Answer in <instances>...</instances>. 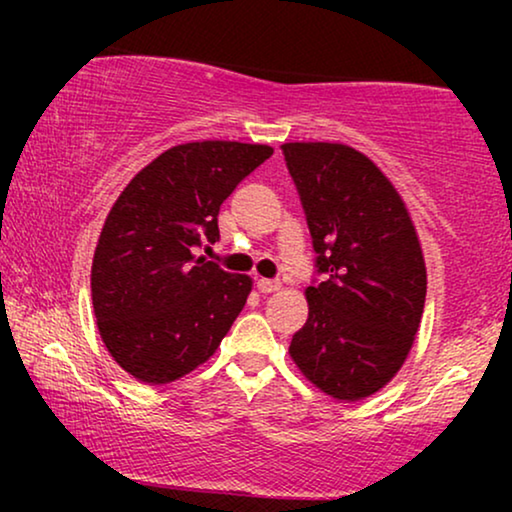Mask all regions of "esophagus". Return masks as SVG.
Here are the masks:
<instances>
[{
	"label": "esophagus",
	"instance_id": "obj_1",
	"mask_svg": "<svg viewBox=\"0 0 512 512\" xmlns=\"http://www.w3.org/2000/svg\"><path fill=\"white\" fill-rule=\"evenodd\" d=\"M256 286H258V291H261V293H275V291L282 289V284H279L277 279H265V277L258 279Z\"/></svg>",
	"mask_w": 512,
	"mask_h": 512
}]
</instances>
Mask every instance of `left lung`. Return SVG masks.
I'll list each match as a JSON object with an SVG mask.
<instances>
[{
	"instance_id": "obj_1",
	"label": "left lung",
	"mask_w": 512,
	"mask_h": 512,
	"mask_svg": "<svg viewBox=\"0 0 512 512\" xmlns=\"http://www.w3.org/2000/svg\"><path fill=\"white\" fill-rule=\"evenodd\" d=\"M303 202L319 272L289 354L307 382L338 401L373 396L408 359L426 300V263L401 193L340 142L282 144Z\"/></svg>"
}]
</instances>
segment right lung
I'll list each match as a JSON object with an SVG mask.
<instances>
[{"label": "right lung", "mask_w": 512, "mask_h": 512, "mask_svg": "<svg viewBox=\"0 0 512 512\" xmlns=\"http://www.w3.org/2000/svg\"><path fill=\"white\" fill-rule=\"evenodd\" d=\"M272 151L221 139L172 146L109 209L90 270L93 310L111 359L135 380L188 375L242 312L251 277L221 270L195 247L219 240L221 202Z\"/></svg>", "instance_id": "1"}]
</instances>
